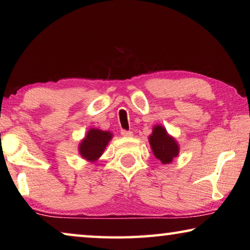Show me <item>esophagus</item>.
<instances>
[{"instance_id":"obj_1","label":"esophagus","mask_w":250,"mask_h":250,"mask_svg":"<svg viewBox=\"0 0 250 250\" xmlns=\"http://www.w3.org/2000/svg\"><path fill=\"white\" fill-rule=\"evenodd\" d=\"M121 135L122 137H125V138H130V137H132V132H131V131H125V130H122L121 131Z\"/></svg>"}]
</instances>
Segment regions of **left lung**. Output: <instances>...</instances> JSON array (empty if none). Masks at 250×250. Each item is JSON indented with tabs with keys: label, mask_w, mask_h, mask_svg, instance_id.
<instances>
[{
	"label": "left lung",
	"mask_w": 250,
	"mask_h": 250,
	"mask_svg": "<svg viewBox=\"0 0 250 250\" xmlns=\"http://www.w3.org/2000/svg\"><path fill=\"white\" fill-rule=\"evenodd\" d=\"M150 146L154 156L162 164L172 163L173 159L180 153V146L175 138L167 133V129L161 125H155L149 137Z\"/></svg>",
	"instance_id": "8db88e82"
}]
</instances>
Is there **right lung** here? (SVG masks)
<instances>
[{"mask_svg": "<svg viewBox=\"0 0 250 250\" xmlns=\"http://www.w3.org/2000/svg\"><path fill=\"white\" fill-rule=\"evenodd\" d=\"M113 134L110 131H104L98 128H90L80 141L78 152L87 162L94 163L104 152L105 146L111 140Z\"/></svg>", "mask_w": 250, "mask_h": 250, "instance_id": "obj_1", "label": "right lung"}]
</instances>
